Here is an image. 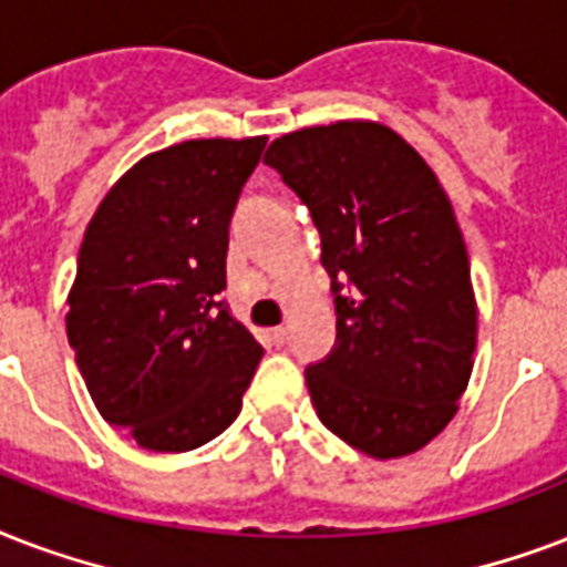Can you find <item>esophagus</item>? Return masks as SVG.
Masks as SVG:
<instances>
[{"label":"esophagus","mask_w":567,"mask_h":567,"mask_svg":"<svg viewBox=\"0 0 567 567\" xmlns=\"http://www.w3.org/2000/svg\"><path fill=\"white\" fill-rule=\"evenodd\" d=\"M269 340L275 346H284L287 343V328H271L269 331Z\"/></svg>","instance_id":"esophagus-1"}]
</instances>
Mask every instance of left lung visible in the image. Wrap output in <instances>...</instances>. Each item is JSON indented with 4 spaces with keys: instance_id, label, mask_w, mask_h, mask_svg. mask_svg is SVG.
Here are the masks:
<instances>
[{
    "instance_id": "8db88e82",
    "label": "left lung",
    "mask_w": 567,
    "mask_h": 567,
    "mask_svg": "<svg viewBox=\"0 0 567 567\" xmlns=\"http://www.w3.org/2000/svg\"><path fill=\"white\" fill-rule=\"evenodd\" d=\"M266 165L310 209L337 340L305 370L319 420L372 458L432 441L473 370L476 301L450 197L423 156L367 121L275 138Z\"/></svg>"
}]
</instances>
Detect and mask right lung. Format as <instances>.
I'll use <instances>...</instances> for the list:
<instances>
[{"label":"right lung","mask_w":567,"mask_h":567,"mask_svg":"<svg viewBox=\"0 0 567 567\" xmlns=\"http://www.w3.org/2000/svg\"><path fill=\"white\" fill-rule=\"evenodd\" d=\"M266 138L151 153L96 206L70 289L68 340L96 411L153 452L234 423L262 346L221 301L230 218Z\"/></svg>","instance_id":"add662e5"}]
</instances>
